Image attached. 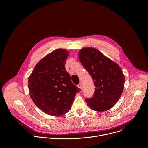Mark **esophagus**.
<instances>
[{"label": "esophagus", "instance_id": "obj_1", "mask_svg": "<svg viewBox=\"0 0 148 148\" xmlns=\"http://www.w3.org/2000/svg\"><path fill=\"white\" fill-rule=\"evenodd\" d=\"M77 86L79 87V88L82 89V83H80V84H79L77 85Z\"/></svg>", "mask_w": 148, "mask_h": 148}]
</instances>
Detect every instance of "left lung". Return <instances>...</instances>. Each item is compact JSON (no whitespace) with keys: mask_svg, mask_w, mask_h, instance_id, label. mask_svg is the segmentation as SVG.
<instances>
[{"mask_svg":"<svg viewBox=\"0 0 148 148\" xmlns=\"http://www.w3.org/2000/svg\"><path fill=\"white\" fill-rule=\"evenodd\" d=\"M79 59L95 86L93 96L85 99L87 105L96 111L109 109L119 101L124 90L125 78L122 69L92 47L81 49Z\"/></svg>","mask_w":148,"mask_h":148,"instance_id":"1","label":"left lung"}]
</instances>
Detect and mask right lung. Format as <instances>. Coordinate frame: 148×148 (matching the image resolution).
Instances as JSON below:
<instances>
[{
  "instance_id": "obj_1",
  "label": "right lung",
  "mask_w": 148,
  "mask_h": 148,
  "mask_svg": "<svg viewBox=\"0 0 148 148\" xmlns=\"http://www.w3.org/2000/svg\"><path fill=\"white\" fill-rule=\"evenodd\" d=\"M69 52L58 49L36 65L28 79L30 96L43 112L60 116L71 108L77 93L81 91L71 80L65 68Z\"/></svg>"
}]
</instances>
